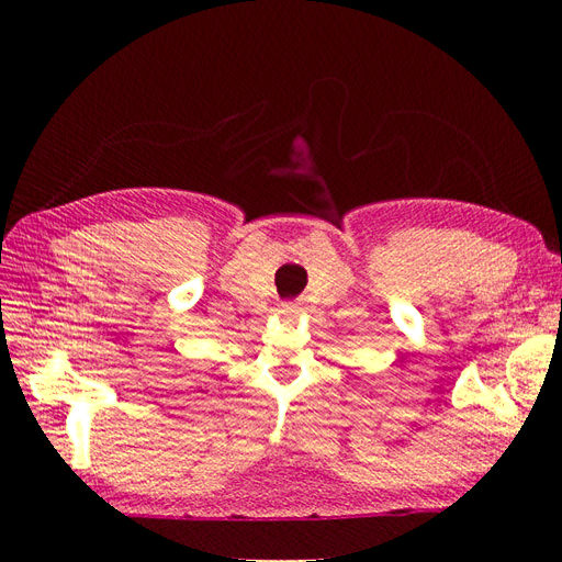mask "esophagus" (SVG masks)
Listing matches in <instances>:
<instances>
[{
    "label": "esophagus",
    "instance_id": "34e87169",
    "mask_svg": "<svg viewBox=\"0 0 562 562\" xmlns=\"http://www.w3.org/2000/svg\"><path fill=\"white\" fill-rule=\"evenodd\" d=\"M283 312L291 314V312H295V307H293V304H283Z\"/></svg>",
    "mask_w": 562,
    "mask_h": 562
}]
</instances>
